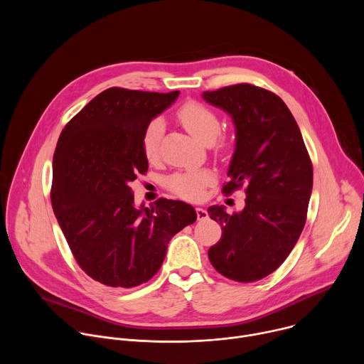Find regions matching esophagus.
Here are the masks:
<instances>
[{
    "label": "esophagus",
    "instance_id": "esophagus-1",
    "mask_svg": "<svg viewBox=\"0 0 364 364\" xmlns=\"http://www.w3.org/2000/svg\"><path fill=\"white\" fill-rule=\"evenodd\" d=\"M196 215H197L198 220H204V219H207V216H209L204 209H201V207H196Z\"/></svg>",
    "mask_w": 364,
    "mask_h": 364
}]
</instances>
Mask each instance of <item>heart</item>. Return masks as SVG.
I'll return each mask as SVG.
<instances>
[{
	"instance_id": "heart-1",
	"label": "heart",
	"mask_w": 364,
	"mask_h": 364,
	"mask_svg": "<svg viewBox=\"0 0 364 364\" xmlns=\"http://www.w3.org/2000/svg\"><path fill=\"white\" fill-rule=\"evenodd\" d=\"M176 118L178 122L198 141L204 144L213 142L220 132L219 115L198 100H186L177 108ZM163 134V122L160 119L151 121L142 134L141 149L146 161L154 163L160 157V142ZM213 181L210 170L183 171L170 176L166 180V187L174 196L184 200H198L207 184Z\"/></svg>"
}]
</instances>
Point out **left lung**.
<instances>
[{"label":"left lung","instance_id":"left-lung-1","mask_svg":"<svg viewBox=\"0 0 364 364\" xmlns=\"http://www.w3.org/2000/svg\"><path fill=\"white\" fill-rule=\"evenodd\" d=\"M203 96L236 125L230 180L222 191L229 196L245 186L246 193L240 213L229 215L222 205L207 209L222 226L209 259L223 277L255 282L284 264L304 229L313 163L291 111L274 92L237 83Z\"/></svg>","mask_w":364,"mask_h":364}]
</instances>
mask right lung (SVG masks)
I'll return each instance as SVG.
<instances>
[{"mask_svg": "<svg viewBox=\"0 0 364 364\" xmlns=\"http://www.w3.org/2000/svg\"><path fill=\"white\" fill-rule=\"evenodd\" d=\"M109 87L63 128L53 155L50 198L82 271L114 288L149 281L163 265L170 239L196 222L193 207L159 198L134 205L131 183L145 174V127L178 96Z\"/></svg>", "mask_w": 364, "mask_h": 364, "instance_id": "1", "label": "right lung"}]
</instances>
